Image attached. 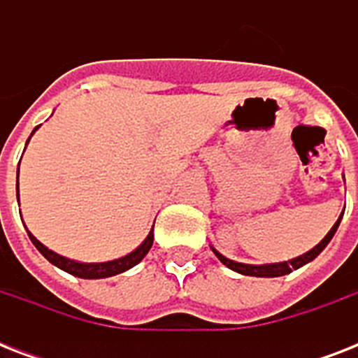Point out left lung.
<instances>
[{
  "label": "left lung",
  "mask_w": 358,
  "mask_h": 358,
  "mask_svg": "<svg viewBox=\"0 0 358 358\" xmlns=\"http://www.w3.org/2000/svg\"><path fill=\"white\" fill-rule=\"evenodd\" d=\"M342 215H344V213H342ZM342 215H340L338 221L333 224V229L329 230V234L325 236V238H323L322 241H320V243L314 247V249H310L308 252H305V255L297 256V258H294V260L278 262V264H262V266H252V264H241V262L230 260V258L223 256L221 252H219V250L213 249V247H212V250L215 252V256H217L219 260L223 262L224 266L236 273L249 275V277H282V275H288V273H292L294 269H299V267H303L305 264H308V262L314 260V258H316V256L320 255V252H322L325 247H327L329 241L333 239L334 232L338 230V224H340V221H342Z\"/></svg>",
  "instance_id": "left-lung-1"
}]
</instances>
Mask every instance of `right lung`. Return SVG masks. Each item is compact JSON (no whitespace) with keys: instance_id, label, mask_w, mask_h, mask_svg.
Listing matches in <instances>:
<instances>
[{"instance_id":"obj_1","label":"right lung","mask_w":358,"mask_h":358,"mask_svg":"<svg viewBox=\"0 0 358 358\" xmlns=\"http://www.w3.org/2000/svg\"><path fill=\"white\" fill-rule=\"evenodd\" d=\"M38 126L33 129V134H35ZM31 134V135H33ZM29 143V139H27ZM20 169V165H18ZM27 234H29V239L33 241L36 249L41 250V255L46 258L48 262H52L53 266H57L59 269H63V271L70 273V275H74V277H80V278H108V277H113V275H119V273L128 271L131 269L134 266H137L143 258L146 256V252L150 250L152 243H154V227L152 230L148 232L146 239L143 243L137 247L135 250H131L129 255L122 256V258H117V260H111V262H100V264H83V262H76V260H70L66 256H61L57 252H53L52 249H48L46 245H42L35 236L31 234L29 230H27Z\"/></svg>"}]
</instances>
